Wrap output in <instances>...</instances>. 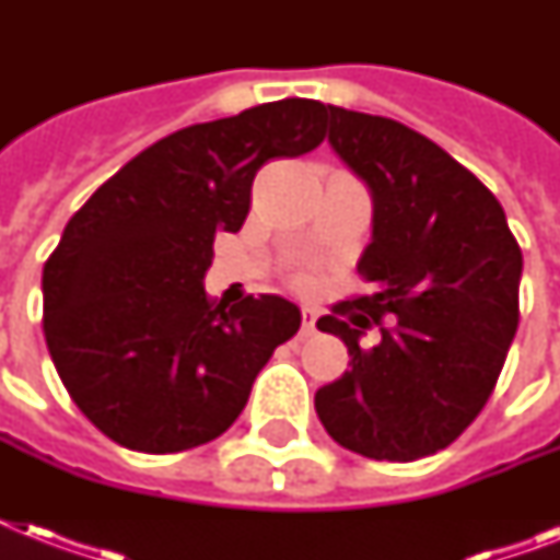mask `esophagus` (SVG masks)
Returning <instances> with one entry per match:
<instances>
[{"mask_svg": "<svg viewBox=\"0 0 560 560\" xmlns=\"http://www.w3.org/2000/svg\"><path fill=\"white\" fill-rule=\"evenodd\" d=\"M316 328V307L302 305V334H314Z\"/></svg>", "mask_w": 560, "mask_h": 560, "instance_id": "34e87169", "label": "esophagus"}]
</instances>
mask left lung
I'll return each instance as SVG.
<instances>
[{"label":"left lung","mask_w":560,"mask_h":560,"mask_svg":"<svg viewBox=\"0 0 560 560\" xmlns=\"http://www.w3.org/2000/svg\"><path fill=\"white\" fill-rule=\"evenodd\" d=\"M328 144L372 194L358 270L374 293L316 323L351 358L316 389V416L346 451L416 462L459 439L494 392L521 323V246L494 194L427 136L328 104ZM383 313L393 328L363 347Z\"/></svg>","instance_id":"1"}]
</instances>
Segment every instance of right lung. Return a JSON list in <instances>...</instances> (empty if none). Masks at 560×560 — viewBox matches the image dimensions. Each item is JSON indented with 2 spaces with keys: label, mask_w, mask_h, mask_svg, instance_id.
<instances>
[{
  "label": "right lung",
  "mask_w": 560,
  "mask_h": 560,
  "mask_svg": "<svg viewBox=\"0 0 560 560\" xmlns=\"http://www.w3.org/2000/svg\"><path fill=\"white\" fill-rule=\"evenodd\" d=\"M325 104L284 98L165 136L109 177L43 267V331L83 416L121 447L179 453L226 433L272 351L302 325L290 299L209 302L218 232L249 214L267 160L323 142Z\"/></svg>",
  "instance_id": "obj_1"
}]
</instances>
